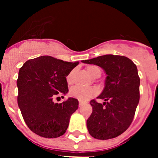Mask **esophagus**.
Instances as JSON below:
<instances>
[{"instance_id":"esophagus-1","label":"esophagus","mask_w":158,"mask_h":158,"mask_svg":"<svg viewBox=\"0 0 158 158\" xmlns=\"http://www.w3.org/2000/svg\"><path fill=\"white\" fill-rule=\"evenodd\" d=\"M82 104H83V102L81 101V100H79V107H81V106Z\"/></svg>"}]
</instances>
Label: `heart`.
Masks as SVG:
<instances>
[{"mask_svg":"<svg viewBox=\"0 0 158 158\" xmlns=\"http://www.w3.org/2000/svg\"><path fill=\"white\" fill-rule=\"evenodd\" d=\"M87 70L89 74L91 75L93 77L97 76V75H100L101 73V70L98 66L96 65H89L87 66ZM73 71H71L69 73L68 76H67V82L68 83H71L72 82V77ZM98 93V89L95 87L91 88H82L80 86H74L70 89L69 91V94L72 97L78 99L80 100H88L90 98L93 97Z\"/></svg>","mask_w":158,"mask_h":158,"instance_id":"obj_1","label":"heart"}]
</instances>
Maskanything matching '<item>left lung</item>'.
Masks as SVG:
<instances>
[{"label": "left lung", "instance_id": "left-lung-1", "mask_svg": "<svg viewBox=\"0 0 158 158\" xmlns=\"http://www.w3.org/2000/svg\"><path fill=\"white\" fill-rule=\"evenodd\" d=\"M81 62L101 67L107 75L97 97L104 102L90 101L93 112L87 119L88 131L94 139H114L129 127L139 104L140 78L136 65L127 57L113 54Z\"/></svg>", "mask_w": 158, "mask_h": 158}]
</instances>
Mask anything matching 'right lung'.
Segmentation results:
<instances>
[{
  "label": "right lung",
  "mask_w": 158,
  "mask_h": 158,
  "mask_svg": "<svg viewBox=\"0 0 158 158\" xmlns=\"http://www.w3.org/2000/svg\"><path fill=\"white\" fill-rule=\"evenodd\" d=\"M78 64L40 56L27 61L19 69L16 81L18 106L35 134L52 139L65 133L70 116L78 108V100L69 97L58 104L53 100L69 92L66 77Z\"/></svg>",
  "instance_id": "1"
}]
</instances>
